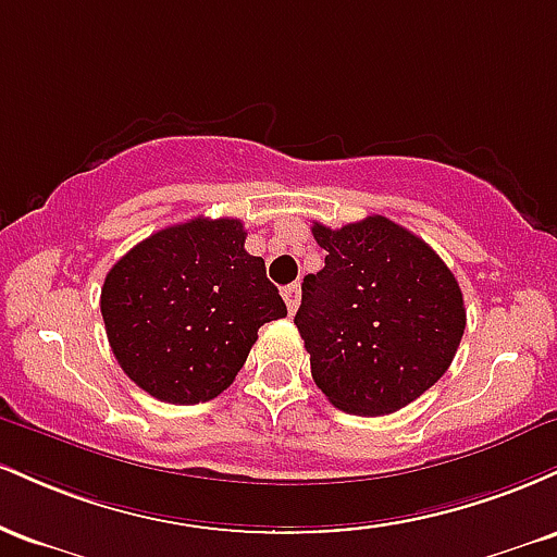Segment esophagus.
Instances as JSON below:
<instances>
[{
	"instance_id": "obj_1",
	"label": "esophagus",
	"mask_w": 557,
	"mask_h": 557,
	"mask_svg": "<svg viewBox=\"0 0 557 557\" xmlns=\"http://www.w3.org/2000/svg\"><path fill=\"white\" fill-rule=\"evenodd\" d=\"M283 298H285V306H287V311H296L298 309V304H300V285L298 283H293V285H287L285 290H283Z\"/></svg>"
}]
</instances>
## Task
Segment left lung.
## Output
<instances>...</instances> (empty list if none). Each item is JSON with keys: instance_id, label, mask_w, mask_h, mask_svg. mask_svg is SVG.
Listing matches in <instances>:
<instances>
[{"instance_id": "obj_1", "label": "left lung", "mask_w": 557, "mask_h": 557, "mask_svg": "<svg viewBox=\"0 0 557 557\" xmlns=\"http://www.w3.org/2000/svg\"><path fill=\"white\" fill-rule=\"evenodd\" d=\"M324 267L306 274L296 327L311 376L356 417H385L426 393L450 367L466 330L463 293L411 230L367 216L341 230L314 222Z\"/></svg>"}]
</instances>
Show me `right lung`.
Here are the masks:
<instances>
[{
    "label": "right lung",
    "instance_id": "1",
    "mask_svg": "<svg viewBox=\"0 0 557 557\" xmlns=\"http://www.w3.org/2000/svg\"><path fill=\"white\" fill-rule=\"evenodd\" d=\"M101 317L123 372L157 400L194 406L233 385L261 324L287 317L240 220L159 230L107 272Z\"/></svg>",
    "mask_w": 557,
    "mask_h": 557
}]
</instances>
